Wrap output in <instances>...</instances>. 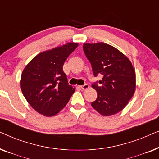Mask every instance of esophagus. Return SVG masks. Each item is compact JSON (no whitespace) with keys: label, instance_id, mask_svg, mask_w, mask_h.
Here are the masks:
<instances>
[{"label":"esophagus","instance_id":"esophagus-1","mask_svg":"<svg viewBox=\"0 0 159 159\" xmlns=\"http://www.w3.org/2000/svg\"><path fill=\"white\" fill-rule=\"evenodd\" d=\"M80 88H81L82 90H87V89L89 88V85L88 84H84V85L80 86Z\"/></svg>","mask_w":159,"mask_h":159}]
</instances>
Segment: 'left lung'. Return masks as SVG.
Listing matches in <instances>:
<instances>
[{
    "mask_svg": "<svg viewBox=\"0 0 159 159\" xmlns=\"http://www.w3.org/2000/svg\"><path fill=\"white\" fill-rule=\"evenodd\" d=\"M83 51L95 77L103 75L102 80L92 84L98 97L91 106L103 116L117 114L135 91V72L131 61L116 48L104 43H84Z\"/></svg>",
    "mask_w": 159,
    "mask_h": 159,
    "instance_id": "left-lung-1",
    "label": "left lung"
}]
</instances>
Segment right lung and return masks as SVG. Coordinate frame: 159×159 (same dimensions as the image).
Instances as JSON below:
<instances>
[{
  "instance_id": "1",
  "label": "right lung",
  "mask_w": 159,
  "mask_h": 159,
  "mask_svg": "<svg viewBox=\"0 0 159 159\" xmlns=\"http://www.w3.org/2000/svg\"><path fill=\"white\" fill-rule=\"evenodd\" d=\"M78 43L62 46L39 53L24 69L21 89L28 103L36 111L53 116L65 107L75 88L68 84L63 66Z\"/></svg>"
}]
</instances>
